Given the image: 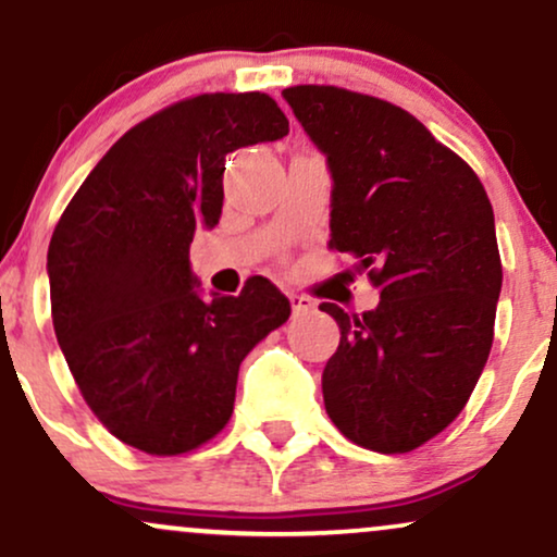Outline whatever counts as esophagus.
Wrapping results in <instances>:
<instances>
[{
  "mask_svg": "<svg viewBox=\"0 0 557 557\" xmlns=\"http://www.w3.org/2000/svg\"><path fill=\"white\" fill-rule=\"evenodd\" d=\"M290 306H293V314H309L311 309H314V300H311L309 296H304V293H290Z\"/></svg>",
  "mask_w": 557,
  "mask_h": 557,
  "instance_id": "esophagus-1",
  "label": "esophagus"
}]
</instances>
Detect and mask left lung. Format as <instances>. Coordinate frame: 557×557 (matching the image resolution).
Here are the masks:
<instances>
[{"mask_svg": "<svg viewBox=\"0 0 557 557\" xmlns=\"http://www.w3.org/2000/svg\"><path fill=\"white\" fill-rule=\"evenodd\" d=\"M283 96L327 154L330 243L359 261L380 306L322 304L341 345L322 374L324 408L350 443L411 453L474 393L503 285L495 214L476 172L413 114L337 86Z\"/></svg>", "mask_w": 557, "mask_h": 557, "instance_id": "obj_1", "label": "left lung"}]
</instances>
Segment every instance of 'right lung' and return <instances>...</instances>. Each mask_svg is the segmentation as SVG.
I'll use <instances>...</instances> for the list:
<instances>
[{
  "label": "right lung",
  "mask_w": 557,
  "mask_h": 557,
  "mask_svg": "<svg viewBox=\"0 0 557 557\" xmlns=\"http://www.w3.org/2000/svg\"><path fill=\"white\" fill-rule=\"evenodd\" d=\"M270 94H198L133 125L70 198L47 253L52 322L94 417L183 456L233 417L240 361L287 322L267 277L201 300L188 248L222 214L225 157L287 136Z\"/></svg>",
  "instance_id": "1"
}]
</instances>
